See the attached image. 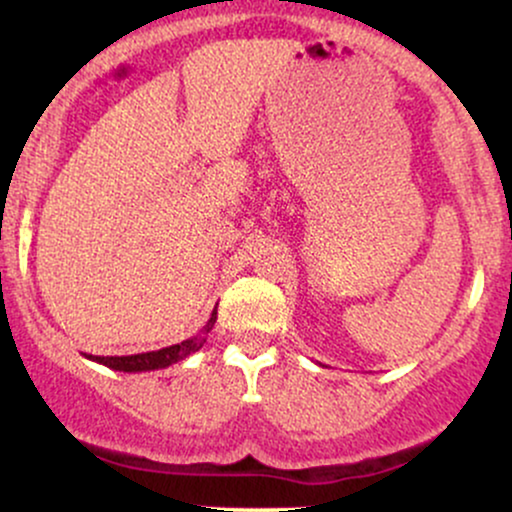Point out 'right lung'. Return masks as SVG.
<instances>
[{
    "mask_svg": "<svg viewBox=\"0 0 512 512\" xmlns=\"http://www.w3.org/2000/svg\"><path fill=\"white\" fill-rule=\"evenodd\" d=\"M216 322V310L211 313L209 322L202 327V332L195 334V337L185 339V342L166 346V349H158V351H146V354H134V356H86L91 361L103 363V366L120 370V373H146V370H161L173 366V363L185 361L187 356L195 354L207 342L211 327Z\"/></svg>",
    "mask_w": 512,
    "mask_h": 512,
    "instance_id": "obj_1",
    "label": "right lung"
}]
</instances>
